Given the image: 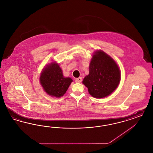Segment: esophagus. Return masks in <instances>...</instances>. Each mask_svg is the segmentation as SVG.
Segmentation results:
<instances>
[{"instance_id": "obj_1", "label": "esophagus", "mask_w": 153, "mask_h": 153, "mask_svg": "<svg viewBox=\"0 0 153 153\" xmlns=\"http://www.w3.org/2000/svg\"><path fill=\"white\" fill-rule=\"evenodd\" d=\"M82 77H79V78H76V79H75V82H76V83H80V82H82Z\"/></svg>"}]
</instances>
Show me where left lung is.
Here are the masks:
<instances>
[{"mask_svg":"<svg viewBox=\"0 0 153 153\" xmlns=\"http://www.w3.org/2000/svg\"><path fill=\"white\" fill-rule=\"evenodd\" d=\"M89 74L83 83L91 96L102 98L112 93L120 80V71L117 63L104 51L95 52L91 59Z\"/></svg>","mask_w":153,"mask_h":153,"instance_id":"1","label":"left lung"}]
</instances>
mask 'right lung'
Instances as JSON below:
<instances>
[{
	"mask_svg": "<svg viewBox=\"0 0 153 153\" xmlns=\"http://www.w3.org/2000/svg\"><path fill=\"white\" fill-rule=\"evenodd\" d=\"M40 81L48 95L59 97L66 93L73 80L70 78H65L59 66L52 63L42 71Z\"/></svg>",
	"mask_w": 153,
	"mask_h": 153,
	"instance_id": "add662e5",
	"label": "right lung"
}]
</instances>
